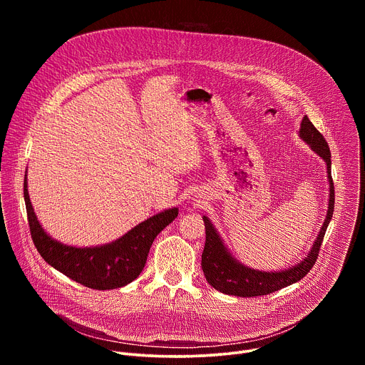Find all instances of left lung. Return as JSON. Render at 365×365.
Here are the masks:
<instances>
[{
	"mask_svg": "<svg viewBox=\"0 0 365 365\" xmlns=\"http://www.w3.org/2000/svg\"><path fill=\"white\" fill-rule=\"evenodd\" d=\"M299 135L303 141H306L310 148L314 150L319 158H322L327 163L328 180H329V205L325 222L321 228L318 238L315 240L314 247L309 251L307 257H304L296 266L282 270V272H259L250 269L231 255V252L224 245L220 234L211 224L210 218L203 215L206 241L202 252V270L206 277V282L214 289L221 293L240 296V297H254L264 296L273 292H277L283 287H287L300 279H303L310 269L314 267L328 224L332 220L334 203H335V189L331 176V151L324 135L315 128L307 117H303Z\"/></svg>",
	"mask_w": 365,
	"mask_h": 365,
	"instance_id": "left-lung-1",
	"label": "left lung"
}]
</instances>
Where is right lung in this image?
<instances>
[{
  "instance_id": "add662e5",
  "label": "right lung",
  "mask_w": 365,
  "mask_h": 365,
  "mask_svg": "<svg viewBox=\"0 0 365 365\" xmlns=\"http://www.w3.org/2000/svg\"><path fill=\"white\" fill-rule=\"evenodd\" d=\"M24 200L33 242L44 262L69 279L95 290L118 289L140 276L150 247L179 214L178 207L166 210L134 227L121 238L98 247L78 248L51 238L38 224L24 178Z\"/></svg>"
}]
</instances>
